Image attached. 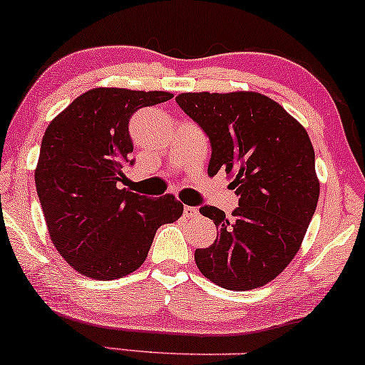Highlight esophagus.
<instances>
[{
	"mask_svg": "<svg viewBox=\"0 0 365 365\" xmlns=\"http://www.w3.org/2000/svg\"><path fill=\"white\" fill-rule=\"evenodd\" d=\"M183 216H185V217H197V216H199V211H197V207L185 206V207H183Z\"/></svg>",
	"mask_w": 365,
	"mask_h": 365,
	"instance_id": "34e87169",
	"label": "esophagus"
}]
</instances>
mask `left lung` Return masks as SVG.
Wrapping results in <instances>:
<instances>
[{
    "mask_svg": "<svg viewBox=\"0 0 365 365\" xmlns=\"http://www.w3.org/2000/svg\"><path fill=\"white\" fill-rule=\"evenodd\" d=\"M178 106L211 142L209 175L235 171L238 207L226 217L202 206L217 237L195 250L200 273L226 290H252L274 279L299 252L319 199L307 132L257 92H187Z\"/></svg>",
    "mask_w": 365,
    "mask_h": 365,
    "instance_id": "left-lung-1",
    "label": "left lung"
}]
</instances>
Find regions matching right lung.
<instances>
[{
    "label": "right lung",
    "instance_id": "add662e5",
    "mask_svg": "<svg viewBox=\"0 0 365 365\" xmlns=\"http://www.w3.org/2000/svg\"><path fill=\"white\" fill-rule=\"evenodd\" d=\"M170 92L92 89L49 123L41 144L36 188L56 250L73 269L116 279L139 269L159 226L183 212L173 195L158 199L118 188L133 166L128 121Z\"/></svg>",
    "mask_w": 365,
    "mask_h": 365
}]
</instances>
